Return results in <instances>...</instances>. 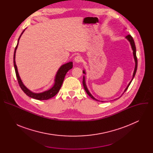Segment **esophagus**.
<instances>
[{
  "label": "esophagus",
  "instance_id": "esophagus-1",
  "mask_svg": "<svg viewBox=\"0 0 153 153\" xmlns=\"http://www.w3.org/2000/svg\"><path fill=\"white\" fill-rule=\"evenodd\" d=\"M74 61L76 63H80L82 61V57L80 56H77L74 58Z\"/></svg>",
  "mask_w": 153,
  "mask_h": 153
}]
</instances>
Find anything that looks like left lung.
Masks as SVG:
<instances>
[{"instance_id": "1", "label": "left lung", "mask_w": 153, "mask_h": 153, "mask_svg": "<svg viewBox=\"0 0 153 153\" xmlns=\"http://www.w3.org/2000/svg\"><path fill=\"white\" fill-rule=\"evenodd\" d=\"M125 38H126V39L129 41V42L130 43L131 47V48H132V50H133V53L134 59V61H135V68H134V73H133V78H132L131 80V81L129 82V83H128V86H126V88L125 89V90H124L123 93H122V94H123V93L126 91V90L128 89V86H129L130 83H131L132 80H133V79H134V76H135V74H136V71H137V57H136V45H135V43H134V40H133V38L132 37V36H131V35H128V36H126L125 37ZM83 73L86 74V73H85V70H83ZM83 87H84V89H85V91L86 92V93H87V94H88V96H90L91 97V98H92L93 99H94V100H96V101H99V102H105V101L99 100L96 99L95 97H94L93 96V95L90 93V92L89 91V90H88V88H87V86H86V82H85V76H83ZM120 97H121V96H120L119 97H118V98H117V99H119V98H120ZM116 99H114V100H116Z\"/></svg>"}]
</instances>
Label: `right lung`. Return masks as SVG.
Listing matches in <instances>:
<instances>
[{
	"instance_id": "obj_1",
	"label": "right lung",
	"mask_w": 153,
	"mask_h": 153,
	"mask_svg": "<svg viewBox=\"0 0 153 153\" xmlns=\"http://www.w3.org/2000/svg\"><path fill=\"white\" fill-rule=\"evenodd\" d=\"M25 30H24L22 33H21L19 39H18V42H17V44L15 48V50H14V69H15V71H16V77L17 79V81L18 83L19 84V86H20L21 89L22 90V91L29 97L37 99V100H48L49 99H51V97H54V96H56L57 94V93L59 91L63 83L64 78L65 75H66L67 73L73 68V62H68L65 64H63V65L59 68V69L58 70L56 75L55 76V79H54V83L53 85V86L51 87V88L47 91H43L42 93H33L31 91H30L29 89H28L27 87L24 85V84L23 83L22 81L19 73H18V70H17V67L16 66V60H15V57H16V50L17 48L18 47V44H19V39L22 34L24 33V32L25 31Z\"/></svg>"
}]
</instances>
